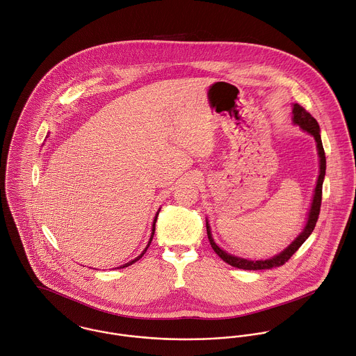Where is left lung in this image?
Wrapping results in <instances>:
<instances>
[{
    "label": "left lung",
    "mask_w": 356,
    "mask_h": 356,
    "mask_svg": "<svg viewBox=\"0 0 356 356\" xmlns=\"http://www.w3.org/2000/svg\"><path fill=\"white\" fill-rule=\"evenodd\" d=\"M293 122L296 125H298L302 131L308 132L309 135L314 136L315 142H316V148H318V155H319V176H318V181H316V187L314 191V198L311 202V209L308 212V220L307 224L304 227V229L301 231V234L284 249L280 254L267 259V260H257V261H252V260H246V259H241L236 256H232L227 252H224L222 249H220L212 238V232H211V227L209 222L207 221V231H208V238L209 242L213 248L216 254L225 261L227 264L241 268V270H270V268H275V267H281L284 263L298 250V248L305 242V239L311 235V232L314 231L319 212H321V204H322V184H323V179H325V172H326V156H325V149L322 145L321 140V129L319 125L316 122V120L300 104H293Z\"/></svg>",
    "instance_id": "obj_1"
}]
</instances>
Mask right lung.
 Masks as SVG:
<instances>
[{"instance_id":"obj_1","label":"right lung","mask_w":356,"mask_h":356,"mask_svg":"<svg viewBox=\"0 0 356 356\" xmlns=\"http://www.w3.org/2000/svg\"><path fill=\"white\" fill-rule=\"evenodd\" d=\"M158 212H159V211H158ZM156 217H158V213H156V216H155V218H154V222H152V232H151V236H149V241H148V245H147V246H145V249H144V250H143L142 254H140V256H138V257H136V259H135V260H132V261H129V263H127V264H124V266H121V267H120V268H124V267H128V266H132V264H134V263H136V261H138V260H139V259H142L143 254H144V253H145V250H147V248H148V246H149V243H151V241H152V236H154V232H155V221H156Z\"/></svg>"}]
</instances>
